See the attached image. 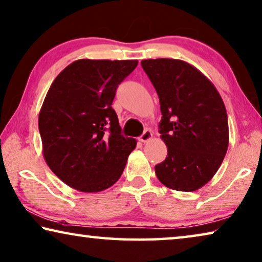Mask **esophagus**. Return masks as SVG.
I'll list each match as a JSON object with an SVG mask.
<instances>
[{"instance_id":"1","label":"esophagus","mask_w":262,"mask_h":262,"mask_svg":"<svg viewBox=\"0 0 262 262\" xmlns=\"http://www.w3.org/2000/svg\"><path fill=\"white\" fill-rule=\"evenodd\" d=\"M151 139H152V133H151V130H149V129L144 130L143 134L140 136L141 142H148V141H150Z\"/></svg>"}]
</instances>
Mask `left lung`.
<instances>
[{
	"instance_id": "8db88e82",
	"label": "left lung",
	"mask_w": 262,
	"mask_h": 262,
	"mask_svg": "<svg viewBox=\"0 0 262 262\" xmlns=\"http://www.w3.org/2000/svg\"><path fill=\"white\" fill-rule=\"evenodd\" d=\"M141 65L159 94L161 139L167 159L155 165L162 184L196 191L218 171L228 148V121L210 79L181 59H144Z\"/></svg>"
}]
</instances>
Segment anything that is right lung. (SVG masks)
<instances>
[{"label": "right lung", "mask_w": 262, "mask_h": 262, "mask_svg": "<svg viewBox=\"0 0 262 262\" xmlns=\"http://www.w3.org/2000/svg\"><path fill=\"white\" fill-rule=\"evenodd\" d=\"M138 60L78 59L50 86L39 111L44 160L65 184L99 192L119 180L136 140L123 138L112 108Z\"/></svg>", "instance_id": "right-lung-1"}]
</instances>
